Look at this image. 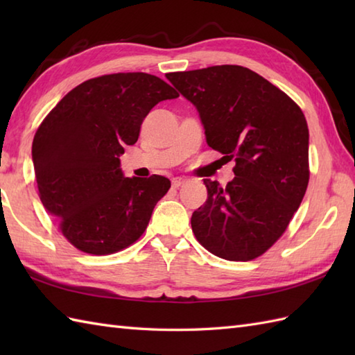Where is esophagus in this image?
Listing matches in <instances>:
<instances>
[{
  "label": "esophagus",
  "mask_w": 355,
  "mask_h": 355,
  "mask_svg": "<svg viewBox=\"0 0 355 355\" xmlns=\"http://www.w3.org/2000/svg\"><path fill=\"white\" fill-rule=\"evenodd\" d=\"M187 183V178H184V177H175V178H172V186L173 187H180V186H183V184H186Z\"/></svg>",
  "instance_id": "esophagus-1"
}]
</instances>
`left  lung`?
I'll list each match as a JSON object with an SVG mask.
<instances>
[{
  "instance_id": "1",
  "label": "left lung",
  "mask_w": 355,
  "mask_h": 355,
  "mask_svg": "<svg viewBox=\"0 0 355 355\" xmlns=\"http://www.w3.org/2000/svg\"><path fill=\"white\" fill-rule=\"evenodd\" d=\"M166 78L195 105L207 145L236 163L235 178L225 187L205 178L207 200L191 218L195 238L218 258H258L288 227L310 180L302 110L241 65Z\"/></svg>"
}]
</instances>
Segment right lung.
<instances>
[{
    "label": "right lung",
    "mask_w": 355,
    "mask_h": 355,
    "mask_svg": "<svg viewBox=\"0 0 355 355\" xmlns=\"http://www.w3.org/2000/svg\"><path fill=\"white\" fill-rule=\"evenodd\" d=\"M175 97L153 74H105L73 88L37 128L32 158L40 198L80 252L116 253L146 230L171 182L128 178L119 157L137 141L148 112Z\"/></svg>",
    "instance_id": "obj_1"
}]
</instances>
